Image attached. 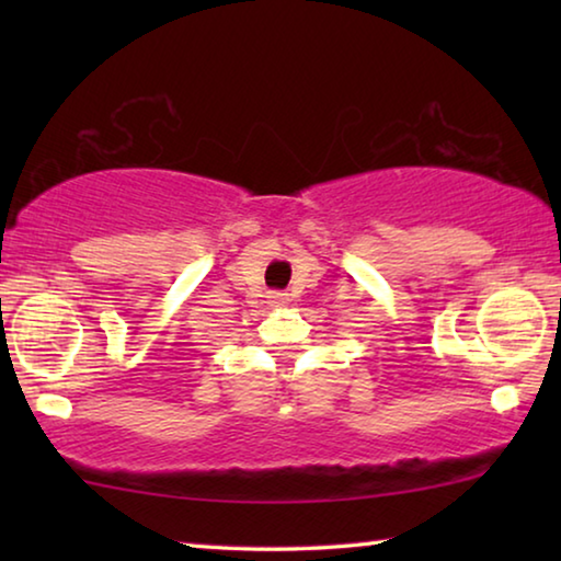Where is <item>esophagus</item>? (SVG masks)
Masks as SVG:
<instances>
[{"label": "esophagus", "mask_w": 561, "mask_h": 561, "mask_svg": "<svg viewBox=\"0 0 561 561\" xmlns=\"http://www.w3.org/2000/svg\"><path fill=\"white\" fill-rule=\"evenodd\" d=\"M270 307H284V304L289 301V297L287 294H282V291H270Z\"/></svg>", "instance_id": "34e87169"}]
</instances>
